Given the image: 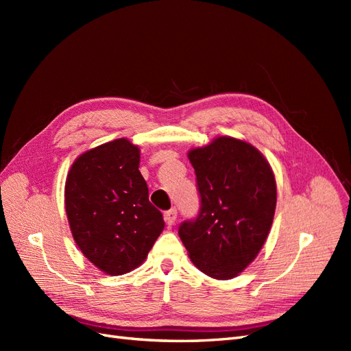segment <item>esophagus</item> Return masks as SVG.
I'll return each instance as SVG.
<instances>
[{"instance_id": "34e87169", "label": "esophagus", "mask_w": 351, "mask_h": 351, "mask_svg": "<svg viewBox=\"0 0 351 351\" xmlns=\"http://www.w3.org/2000/svg\"><path fill=\"white\" fill-rule=\"evenodd\" d=\"M176 219H177V209L176 208H171V209L165 212V221H167L168 226H173Z\"/></svg>"}]
</instances>
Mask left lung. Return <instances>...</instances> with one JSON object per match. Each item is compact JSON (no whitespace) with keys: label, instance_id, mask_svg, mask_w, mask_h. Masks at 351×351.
I'll return each instance as SVG.
<instances>
[{"label":"left lung","instance_id":"8db88e82","mask_svg":"<svg viewBox=\"0 0 351 351\" xmlns=\"http://www.w3.org/2000/svg\"><path fill=\"white\" fill-rule=\"evenodd\" d=\"M199 214L178 227L196 267L217 280L234 278L258 256L277 205L275 177L252 145L222 136L189 152Z\"/></svg>","mask_w":351,"mask_h":351}]
</instances>
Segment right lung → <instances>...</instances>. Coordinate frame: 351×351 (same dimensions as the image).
<instances>
[{
    "mask_svg": "<svg viewBox=\"0 0 351 351\" xmlns=\"http://www.w3.org/2000/svg\"><path fill=\"white\" fill-rule=\"evenodd\" d=\"M139 162V147L117 139L80 155L67 176L66 212L74 241L110 275L139 267L165 226L149 202Z\"/></svg>",
    "mask_w": 351,
    "mask_h": 351,
    "instance_id": "obj_1",
    "label": "right lung"
}]
</instances>
